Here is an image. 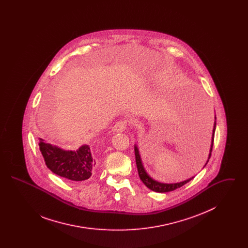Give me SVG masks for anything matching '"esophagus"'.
Returning <instances> with one entry per match:
<instances>
[{
  "label": "esophagus",
  "instance_id": "34e87169",
  "mask_svg": "<svg viewBox=\"0 0 248 248\" xmlns=\"http://www.w3.org/2000/svg\"><path fill=\"white\" fill-rule=\"evenodd\" d=\"M128 124L126 121H119L118 123L115 124V125L112 127V130L114 132H124L126 129Z\"/></svg>",
  "mask_w": 248,
  "mask_h": 248
}]
</instances>
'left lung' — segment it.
<instances>
[{"instance_id":"left-lung-1","label":"left lung","mask_w":248,"mask_h":248,"mask_svg":"<svg viewBox=\"0 0 248 248\" xmlns=\"http://www.w3.org/2000/svg\"><path fill=\"white\" fill-rule=\"evenodd\" d=\"M216 119V117H215ZM215 130H216V121L214 124V128H213V135H212V144H211V149H210V154H209V158L211 156V152H212L213 142H214V135H215ZM135 156H136V164H137V167H138V172H139V176L140 177L142 182L145 184V186H147L148 188L156 192H168V191H172L175 190L177 188L182 187L183 185H185L186 183H188L190 181L193 177L189 178L185 181L179 182V183H171V184H165V183H161L158 182L156 180L153 179L152 177H150L147 172L145 171L143 165H142L141 159L140 156V152L138 150V147L135 146ZM208 158V159H209ZM208 163V160H207Z\"/></svg>"}]
</instances>
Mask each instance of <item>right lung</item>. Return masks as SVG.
<instances>
[{
	"label": "right lung",
	"instance_id": "1",
	"mask_svg": "<svg viewBox=\"0 0 248 248\" xmlns=\"http://www.w3.org/2000/svg\"><path fill=\"white\" fill-rule=\"evenodd\" d=\"M39 146L46 165L53 173L73 181H82L91 177L95 161L88 145H83L76 152L63 151L43 140Z\"/></svg>",
	"mask_w": 248,
	"mask_h": 248
}]
</instances>
